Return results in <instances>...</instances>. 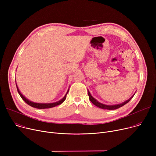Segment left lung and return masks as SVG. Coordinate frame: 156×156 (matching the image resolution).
Masks as SVG:
<instances>
[{"mask_svg":"<svg viewBox=\"0 0 156 156\" xmlns=\"http://www.w3.org/2000/svg\"><path fill=\"white\" fill-rule=\"evenodd\" d=\"M88 96H89L90 101L95 105H96L97 107L99 108H101V109H108V110H114V109H118V108L122 107V106H123L124 105L127 104L131 99H132V98H133V97L135 95L134 94L132 97H130L128 100H127L126 101H125L124 102H122L121 104L109 105H105V104H102V103H101L99 102H98L95 99H94V98L92 96V95L90 94V92L88 90Z\"/></svg>","mask_w":156,"mask_h":156,"instance_id":"obj_1","label":"left lung"}]
</instances>
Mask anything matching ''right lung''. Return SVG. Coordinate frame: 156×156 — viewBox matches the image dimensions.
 I'll return each mask as SVG.
<instances>
[{
	"mask_svg": "<svg viewBox=\"0 0 156 156\" xmlns=\"http://www.w3.org/2000/svg\"><path fill=\"white\" fill-rule=\"evenodd\" d=\"M16 87H17V90H18V92L20 94V95L21 96V97L22 98V99L27 104H28L29 105L31 106L33 108H37V109H48V108H54L56 105H58L61 104H62L65 100H66V95L68 93V92H67L66 94L65 95V96L62 98V99L59 101L55 102H53V103H45V104H43V103H37V102H34L32 101H29L28 99H27V98L24 97V95H23V94L20 92V90L17 86V84H16Z\"/></svg>",
	"mask_w": 156,
	"mask_h": 156,
	"instance_id": "add662e5",
	"label": "right lung"
}]
</instances>
